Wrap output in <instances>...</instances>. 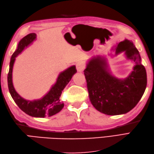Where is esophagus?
Returning a JSON list of instances; mask_svg holds the SVG:
<instances>
[{
	"mask_svg": "<svg viewBox=\"0 0 154 154\" xmlns=\"http://www.w3.org/2000/svg\"><path fill=\"white\" fill-rule=\"evenodd\" d=\"M76 68H77V70L79 72L83 71V69H85V64L82 61L77 62L76 64Z\"/></svg>",
	"mask_w": 154,
	"mask_h": 154,
	"instance_id": "1",
	"label": "esophagus"
}]
</instances>
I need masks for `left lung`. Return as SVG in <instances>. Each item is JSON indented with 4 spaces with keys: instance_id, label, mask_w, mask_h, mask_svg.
I'll return each instance as SVG.
<instances>
[{
    "instance_id": "left-lung-1",
    "label": "left lung",
    "mask_w": 154,
    "mask_h": 154,
    "mask_svg": "<svg viewBox=\"0 0 154 154\" xmlns=\"http://www.w3.org/2000/svg\"><path fill=\"white\" fill-rule=\"evenodd\" d=\"M115 50L116 55L125 51L127 58L136 63L126 79H118L111 75L107 71L106 60L99 55L91 59L84 71L91 104L99 112L112 116L127 113L134 108L147 85L146 69L132 42H120Z\"/></svg>"
}]
</instances>
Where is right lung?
<instances>
[{"label":"right lung","instance_id":"add662e5","mask_svg":"<svg viewBox=\"0 0 154 154\" xmlns=\"http://www.w3.org/2000/svg\"><path fill=\"white\" fill-rule=\"evenodd\" d=\"M36 35L34 33L29 34L23 38L20 41L18 48L12 54L11 62H10L9 71L8 73V86L9 92L16 104L23 112L31 116L44 118L45 116H51L60 112L64 106L63 103L60 100V97L62 91L65 86L71 81L73 75L76 73L77 70L75 66L68 68L67 70L60 74L57 79V82L52 87L49 93L45 95L42 99L30 101L26 100L19 95L16 92L12 85V67L14 65L15 57L21 53L25 47L31 44L35 39Z\"/></svg>","mask_w":154,"mask_h":154}]
</instances>
